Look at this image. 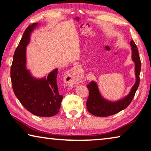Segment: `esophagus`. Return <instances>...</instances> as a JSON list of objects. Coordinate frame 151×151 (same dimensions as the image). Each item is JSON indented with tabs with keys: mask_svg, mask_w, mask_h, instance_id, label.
<instances>
[{
	"mask_svg": "<svg viewBox=\"0 0 151 151\" xmlns=\"http://www.w3.org/2000/svg\"><path fill=\"white\" fill-rule=\"evenodd\" d=\"M82 78V73L79 68L73 67L66 72L65 79L69 85L76 86L80 82Z\"/></svg>",
	"mask_w": 151,
	"mask_h": 151,
	"instance_id": "34e87169",
	"label": "esophagus"
}]
</instances>
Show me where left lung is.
Here are the masks:
<instances>
[{
  "mask_svg": "<svg viewBox=\"0 0 151 151\" xmlns=\"http://www.w3.org/2000/svg\"><path fill=\"white\" fill-rule=\"evenodd\" d=\"M132 49V60L135 65V76L136 82L132 87L131 92L127 96L122 100L113 102L106 100L101 96L99 92L98 85L96 82L92 81L88 84L87 88L89 92L87 101H86V108L90 113L98 117H107L119 113L124 110L130 104L135 96L139 84V73L141 70V61H140L137 47L133 40L131 41Z\"/></svg>",
  "mask_w": 151,
  "mask_h": 151,
  "instance_id": "obj_1",
  "label": "left lung"
}]
</instances>
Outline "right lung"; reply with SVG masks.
<instances>
[{
  "mask_svg": "<svg viewBox=\"0 0 151 151\" xmlns=\"http://www.w3.org/2000/svg\"><path fill=\"white\" fill-rule=\"evenodd\" d=\"M38 24L28 26L14 52L11 67L12 84L16 98L27 110L38 116L51 117L60 111L63 98L58 88V69L47 78L36 79L26 68V47Z\"/></svg>",
  "mask_w": 151,
  "mask_h": 151,
  "instance_id": "1",
  "label": "right lung"
}]
</instances>
